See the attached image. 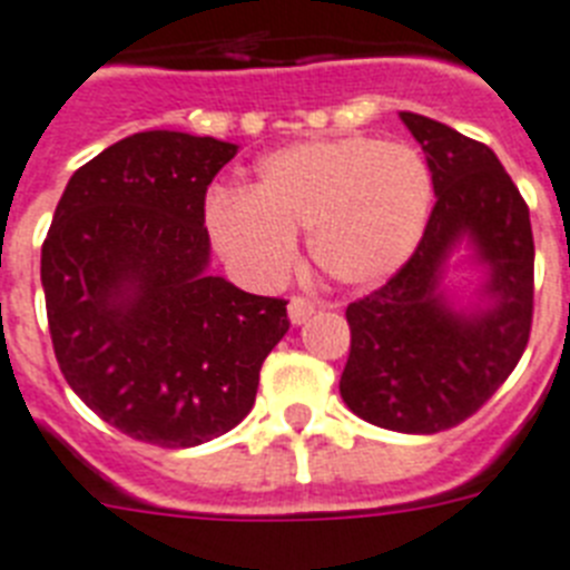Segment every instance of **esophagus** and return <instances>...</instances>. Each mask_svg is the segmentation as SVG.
Wrapping results in <instances>:
<instances>
[{
    "mask_svg": "<svg viewBox=\"0 0 570 570\" xmlns=\"http://www.w3.org/2000/svg\"><path fill=\"white\" fill-rule=\"evenodd\" d=\"M286 313H289V324H304L309 318V315L315 313V304L307 298H289V307H286Z\"/></svg>",
    "mask_w": 570,
    "mask_h": 570,
    "instance_id": "obj_1",
    "label": "esophagus"
}]
</instances>
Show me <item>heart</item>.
Here are the masks:
<instances>
[{"label":"heart","instance_id":"b5f03b06","mask_svg":"<svg viewBox=\"0 0 570 570\" xmlns=\"http://www.w3.org/2000/svg\"><path fill=\"white\" fill-rule=\"evenodd\" d=\"M434 203L417 147L367 136L309 138L263 156L252 190L214 188L205 226L234 269L277 284L307 232L315 266L336 284L371 286L417 248Z\"/></svg>","mask_w":570,"mask_h":570}]
</instances>
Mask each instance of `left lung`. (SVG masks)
<instances>
[{"label": "left lung", "instance_id": "1", "mask_svg": "<svg viewBox=\"0 0 570 570\" xmlns=\"http://www.w3.org/2000/svg\"><path fill=\"white\" fill-rule=\"evenodd\" d=\"M432 167L438 203L411 261L347 307L344 405L403 434L452 429L501 389L533 322L530 212L499 156L417 112H400ZM476 272L461 294L454 272Z\"/></svg>", "mask_w": 570, "mask_h": 570}]
</instances>
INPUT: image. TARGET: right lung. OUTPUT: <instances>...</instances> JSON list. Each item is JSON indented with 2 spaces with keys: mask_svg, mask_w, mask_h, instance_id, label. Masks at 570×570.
I'll use <instances>...</instances> for the list:
<instances>
[{
  "mask_svg": "<svg viewBox=\"0 0 570 570\" xmlns=\"http://www.w3.org/2000/svg\"><path fill=\"white\" fill-rule=\"evenodd\" d=\"M240 147L147 130L71 174L42 243V293L66 382L100 420L181 449L255 405L286 301L212 275L205 190Z\"/></svg>",
  "mask_w": 570,
  "mask_h": 570,
  "instance_id": "add662e5",
  "label": "right lung"
}]
</instances>
